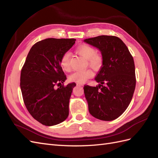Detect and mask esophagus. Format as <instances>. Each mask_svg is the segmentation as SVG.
<instances>
[{"instance_id":"34e87169","label":"esophagus","mask_w":158,"mask_h":158,"mask_svg":"<svg viewBox=\"0 0 158 158\" xmlns=\"http://www.w3.org/2000/svg\"><path fill=\"white\" fill-rule=\"evenodd\" d=\"M76 85H77L78 86H82V84H76Z\"/></svg>"}]
</instances>
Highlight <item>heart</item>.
Returning <instances> with one entry per match:
<instances>
[{
    "mask_svg": "<svg viewBox=\"0 0 158 158\" xmlns=\"http://www.w3.org/2000/svg\"><path fill=\"white\" fill-rule=\"evenodd\" d=\"M76 52L86 59L88 64L94 70H99L102 67L103 63V55L100 52H95L94 47L87 44H82L78 46L76 49ZM70 56L69 52H66L60 60V66L62 69L66 71L70 70ZM94 76L92 70L86 69L84 70L76 71L71 74L69 76V80L71 82L82 84L92 78Z\"/></svg>",
    "mask_w": 158,
    "mask_h": 158,
    "instance_id": "1",
    "label": "heart"
}]
</instances>
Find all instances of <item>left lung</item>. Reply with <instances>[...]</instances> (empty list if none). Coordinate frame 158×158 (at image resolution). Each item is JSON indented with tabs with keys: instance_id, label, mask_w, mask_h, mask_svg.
<instances>
[{
	"instance_id": "obj_1",
	"label": "left lung",
	"mask_w": 158,
	"mask_h": 158,
	"mask_svg": "<svg viewBox=\"0 0 158 158\" xmlns=\"http://www.w3.org/2000/svg\"><path fill=\"white\" fill-rule=\"evenodd\" d=\"M98 48L103 63L95 81L96 87L84 85L89 113L102 121H113L125 112L136 86L133 57L123 41L116 36L99 35L84 40Z\"/></svg>"
}]
</instances>
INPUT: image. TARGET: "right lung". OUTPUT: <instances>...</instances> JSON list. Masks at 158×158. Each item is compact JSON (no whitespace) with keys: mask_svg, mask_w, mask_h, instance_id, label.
<instances>
[{"mask_svg":"<svg viewBox=\"0 0 158 158\" xmlns=\"http://www.w3.org/2000/svg\"><path fill=\"white\" fill-rule=\"evenodd\" d=\"M75 41L48 38L36 43L21 70L23 102L31 115L44 125H58L69 116V100L76 84L61 85L57 89L54 85L63 84L66 79L60 60Z\"/></svg>","mask_w":158,"mask_h":158,"instance_id":"obj_1","label":"right lung"}]
</instances>
